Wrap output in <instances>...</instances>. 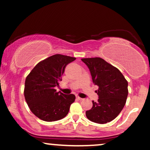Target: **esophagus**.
<instances>
[{"label":"esophagus","mask_w":150,"mask_h":150,"mask_svg":"<svg viewBox=\"0 0 150 150\" xmlns=\"http://www.w3.org/2000/svg\"><path fill=\"white\" fill-rule=\"evenodd\" d=\"M76 98H77V99H79V100H82V99H82V98H81V97H78V96H77V97H76Z\"/></svg>","instance_id":"esophagus-1"}]
</instances>
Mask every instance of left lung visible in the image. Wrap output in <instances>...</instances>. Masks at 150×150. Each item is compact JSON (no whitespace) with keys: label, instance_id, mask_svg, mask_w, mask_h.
Wrapping results in <instances>:
<instances>
[{"label":"left lung","instance_id":"left-lung-1","mask_svg":"<svg viewBox=\"0 0 150 150\" xmlns=\"http://www.w3.org/2000/svg\"><path fill=\"white\" fill-rule=\"evenodd\" d=\"M90 71L93 82L99 88L97 102L86 111L91 121L100 124L116 118L124 107L128 97V82L118 68L101 58H82Z\"/></svg>","mask_w":150,"mask_h":150}]
</instances>
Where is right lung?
Returning <instances> with one entry per match:
<instances>
[{
	"mask_svg": "<svg viewBox=\"0 0 150 150\" xmlns=\"http://www.w3.org/2000/svg\"><path fill=\"white\" fill-rule=\"evenodd\" d=\"M76 59L56 54L39 62L27 75L25 84V100L31 111L44 121H56L67 116L75 96L56 92L68 63Z\"/></svg>",
	"mask_w": 150,
	"mask_h": 150,
	"instance_id": "add662e5",
	"label": "right lung"
}]
</instances>
